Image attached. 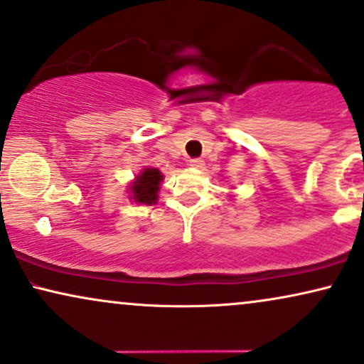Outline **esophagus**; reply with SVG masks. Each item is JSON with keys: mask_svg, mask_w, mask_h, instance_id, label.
<instances>
[{"mask_svg": "<svg viewBox=\"0 0 364 364\" xmlns=\"http://www.w3.org/2000/svg\"><path fill=\"white\" fill-rule=\"evenodd\" d=\"M188 165H191V167H193V168H202V167H204V160H202V159H191V160H188Z\"/></svg>", "mask_w": 364, "mask_h": 364, "instance_id": "34e87169", "label": "esophagus"}]
</instances>
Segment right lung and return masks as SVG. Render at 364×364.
Listing matches in <instances>:
<instances>
[{
  "instance_id": "1",
  "label": "right lung",
  "mask_w": 364,
  "mask_h": 364,
  "mask_svg": "<svg viewBox=\"0 0 364 364\" xmlns=\"http://www.w3.org/2000/svg\"><path fill=\"white\" fill-rule=\"evenodd\" d=\"M160 181H162V173L157 168H145L130 187L132 193H134V200L140 202V204H155Z\"/></svg>"
}]
</instances>
